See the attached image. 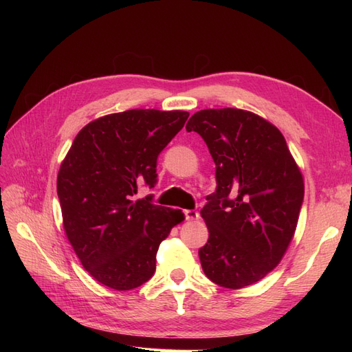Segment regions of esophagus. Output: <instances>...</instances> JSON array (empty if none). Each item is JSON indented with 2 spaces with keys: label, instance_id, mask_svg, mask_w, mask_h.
Here are the masks:
<instances>
[{
  "label": "esophagus",
  "instance_id": "34e87169",
  "mask_svg": "<svg viewBox=\"0 0 352 352\" xmlns=\"http://www.w3.org/2000/svg\"><path fill=\"white\" fill-rule=\"evenodd\" d=\"M185 217H186V220H197L199 217V214L195 210H185Z\"/></svg>",
  "mask_w": 352,
  "mask_h": 352
}]
</instances>
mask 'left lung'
Wrapping results in <instances>:
<instances>
[{
  "instance_id": "left-lung-1",
  "label": "left lung",
  "mask_w": 352,
  "mask_h": 352,
  "mask_svg": "<svg viewBox=\"0 0 352 352\" xmlns=\"http://www.w3.org/2000/svg\"><path fill=\"white\" fill-rule=\"evenodd\" d=\"M208 146L216 192L201 217L208 241L198 255L207 278L228 289L261 280L294 238L304 179L278 127L239 109L197 111L186 123Z\"/></svg>"
}]
</instances>
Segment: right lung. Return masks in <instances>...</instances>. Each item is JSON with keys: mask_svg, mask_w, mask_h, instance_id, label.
<instances>
[{"mask_svg": "<svg viewBox=\"0 0 352 352\" xmlns=\"http://www.w3.org/2000/svg\"><path fill=\"white\" fill-rule=\"evenodd\" d=\"M186 111L127 110L100 117L74 138L57 177L63 226L95 280L131 291L153 278L160 243L182 210L136 199L154 188L157 158L188 120Z\"/></svg>", "mask_w": 352, "mask_h": 352, "instance_id": "1", "label": "right lung"}]
</instances>
